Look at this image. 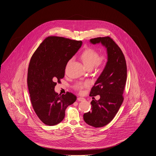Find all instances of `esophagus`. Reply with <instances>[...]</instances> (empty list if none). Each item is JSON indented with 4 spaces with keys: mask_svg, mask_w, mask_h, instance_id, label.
<instances>
[{
    "mask_svg": "<svg viewBox=\"0 0 156 156\" xmlns=\"http://www.w3.org/2000/svg\"><path fill=\"white\" fill-rule=\"evenodd\" d=\"M77 100H78V101H83L85 100V99L83 98H82V97H79L77 98Z\"/></svg>",
    "mask_w": 156,
    "mask_h": 156,
    "instance_id": "obj_1",
    "label": "esophagus"
}]
</instances>
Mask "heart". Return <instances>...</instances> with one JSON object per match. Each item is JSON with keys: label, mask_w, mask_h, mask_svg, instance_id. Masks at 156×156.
Wrapping results in <instances>:
<instances>
[{"label": "heart", "mask_w": 156, "mask_h": 156, "mask_svg": "<svg viewBox=\"0 0 156 156\" xmlns=\"http://www.w3.org/2000/svg\"><path fill=\"white\" fill-rule=\"evenodd\" d=\"M82 61L86 68H91L95 66L102 67L105 64L107 57L105 55H102L99 56V53L97 50L92 48H88L85 50L81 55ZM89 85L88 82H85L84 83H78L75 88L78 90H81L83 87H88Z\"/></svg>", "instance_id": "obj_1"}]
</instances>
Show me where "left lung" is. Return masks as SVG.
Returning <instances> with one entry per match:
<instances>
[{
	"label": "left lung",
	"instance_id": "8db88e82",
	"mask_svg": "<svg viewBox=\"0 0 156 156\" xmlns=\"http://www.w3.org/2000/svg\"><path fill=\"white\" fill-rule=\"evenodd\" d=\"M90 44H101L106 48L107 62L101 74L91 89L90 96L92 111L83 114L84 121L90 126L101 127L114 118L123 101V94L126 84L127 67L125 56L109 37L90 40ZM98 94L100 99L95 100Z\"/></svg>",
	"mask_w": 156,
	"mask_h": 156
}]
</instances>
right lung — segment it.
<instances>
[{
    "instance_id": "add662e5",
    "label": "right lung",
    "mask_w": 156,
    "mask_h": 156,
    "mask_svg": "<svg viewBox=\"0 0 156 156\" xmlns=\"http://www.w3.org/2000/svg\"><path fill=\"white\" fill-rule=\"evenodd\" d=\"M82 45L81 41L47 37L31 58L27 75L30 100L37 116L46 125L59 123L67 107L76 99L72 93L58 95L54 88L55 82L64 78L68 62Z\"/></svg>"
}]
</instances>
